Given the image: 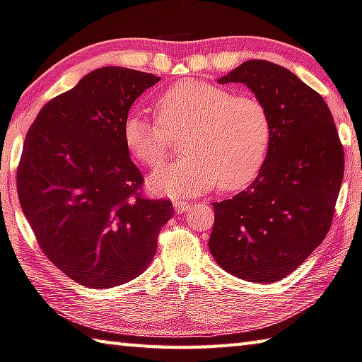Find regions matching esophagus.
Here are the masks:
<instances>
[{
  "mask_svg": "<svg viewBox=\"0 0 362 362\" xmlns=\"http://www.w3.org/2000/svg\"><path fill=\"white\" fill-rule=\"evenodd\" d=\"M173 204H174V210L177 214H187L189 207H192V204L187 201H182V199H175Z\"/></svg>",
  "mask_w": 362,
  "mask_h": 362,
  "instance_id": "esophagus-1",
  "label": "esophagus"
}]
</instances>
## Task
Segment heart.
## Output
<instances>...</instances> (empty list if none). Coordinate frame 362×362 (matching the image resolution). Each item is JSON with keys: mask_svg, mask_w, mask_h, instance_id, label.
Listing matches in <instances>:
<instances>
[{"mask_svg": "<svg viewBox=\"0 0 362 362\" xmlns=\"http://www.w3.org/2000/svg\"><path fill=\"white\" fill-rule=\"evenodd\" d=\"M187 156L150 177V189L173 198H192L218 185L235 192L252 183L264 166L272 141L266 104L250 95L196 78L177 82L156 101V120L129 114L123 144L134 160L156 169L168 158L170 139L182 133Z\"/></svg>", "mask_w": 362, "mask_h": 362, "instance_id": "obj_1", "label": "heart"}]
</instances>
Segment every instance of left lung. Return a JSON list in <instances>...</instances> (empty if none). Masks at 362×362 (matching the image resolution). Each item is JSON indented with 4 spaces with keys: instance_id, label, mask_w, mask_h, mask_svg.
<instances>
[{
    "instance_id": "obj_1",
    "label": "left lung",
    "mask_w": 362,
    "mask_h": 362,
    "mask_svg": "<svg viewBox=\"0 0 362 362\" xmlns=\"http://www.w3.org/2000/svg\"><path fill=\"white\" fill-rule=\"evenodd\" d=\"M244 83L266 104L272 141L264 166L233 199L214 202V259L242 280L290 275L331 228L344 179V148L321 95L279 64L248 60L218 78Z\"/></svg>"
}]
</instances>
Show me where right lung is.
I'll use <instances>...</instances> for the list:
<instances>
[{"label":"right lung","mask_w":362,"mask_h":362,"mask_svg":"<svg viewBox=\"0 0 362 362\" xmlns=\"http://www.w3.org/2000/svg\"><path fill=\"white\" fill-rule=\"evenodd\" d=\"M120 66L91 71L39 110L17 169L23 214L44 255L77 284H127L152 262L169 199L141 194L122 128L129 107L160 82Z\"/></svg>","instance_id":"1"}]
</instances>
